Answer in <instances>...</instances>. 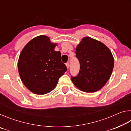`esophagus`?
Here are the masks:
<instances>
[{
	"label": "esophagus",
	"mask_w": 131,
	"mask_h": 131,
	"mask_svg": "<svg viewBox=\"0 0 131 131\" xmlns=\"http://www.w3.org/2000/svg\"><path fill=\"white\" fill-rule=\"evenodd\" d=\"M66 67H67V68L69 69V62H67L66 63Z\"/></svg>",
	"instance_id": "1"
}]
</instances>
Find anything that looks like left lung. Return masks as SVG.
Wrapping results in <instances>:
<instances>
[{
    "label": "left lung",
    "instance_id": "8db88e82",
    "mask_svg": "<svg viewBox=\"0 0 131 131\" xmlns=\"http://www.w3.org/2000/svg\"><path fill=\"white\" fill-rule=\"evenodd\" d=\"M80 71L76 76H71L76 87L85 92L101 90L112 73L114 58L110 50L102 42L85 37L76 48Z\"/></svg>",
    "mask_w": 131,
    "mask_h": 131
}]
</instances>
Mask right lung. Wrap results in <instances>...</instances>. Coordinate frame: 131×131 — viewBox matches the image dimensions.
I'll return each instance as SVG.
<instances>
[{
  "instance_id": "add662e5",
  "label": "right lung",
  "mask_w": 131,
  "mask_h": 131,
  "mask_svg": "<svg viewBox=\"0 0 131 131\" xmlns=\"http://www.w3.org/2000/svg\"><path fill=\"white\" fill-rule=\"evenodd\" d=\"M56 46L49 37L41 35L31 40L19 55V76L25 87L34 94L44 95L51 91L67 70L61 60L60 51L54 50Z\"/></svg>"
}]
</instances>
